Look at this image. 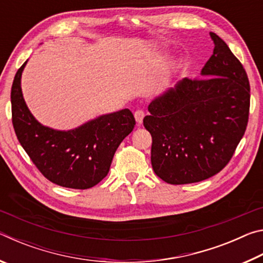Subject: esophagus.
Segmentation results:
<instances>
[{"label":"esophagus","mask_w":263,"mask_h":263,"mask_svg":"<svg viewBox=\"0 0 263 263\" xmlns=\"http://www.w3.org/2000/svg\"><path fill=\"white\" fill-rule=\"evenodd\" d=\"M145 117V112L142 110H137L135 112V118L138 124H141L142 123V119Z\"/></svg>","instance_id":"obj_1"}]
</instances>
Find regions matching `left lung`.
I'll return each instance as SVG.
<instances>
[{"label":"left lung","instance_id":"left-lung-1","mask_svg":"<svg viewBox=\"0 0 263 263\" xmlns=\"http://www.w3.org/2000/svg\"><path fill=\"white\" fill-rule=\"evenodd\" d=\"M215 48L203 78L183 79L148 105L144 126L152 136L151 162L171 184L195 183L219 173L246 131L249 81L226 43L210 33Z\"/></svg>","mask_w":263,"mask_h":263}]
</instances>
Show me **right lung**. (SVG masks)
I'll list each match as a JSON object with an SVG mask.
<instances>
[{
	"mask_svg": "<svg viewBox=\"0 0 263 263\" xmlns=\"http://www.w3.org/2000/svg\"><path fill=\"white\" fill-rule=\"evenodd\" d=\"M25 61L11 87L12 125L17 139L39 172L53 183L88 189L108 175L116 149L136 125L128 109L102 115L73 130L44 126L26 105L21 88Z\"/></svg>",
	"mask_w": 263,
	"mask_h": 263,
	"instance_id": "right-lung-1",
	"label": "right lung"
}]
</instances>
